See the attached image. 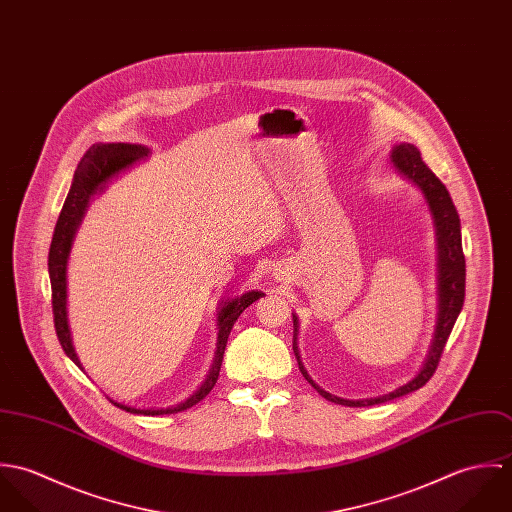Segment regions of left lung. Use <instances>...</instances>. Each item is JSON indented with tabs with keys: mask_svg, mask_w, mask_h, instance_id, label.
Listing matches in <instances>:
<instances>
[{
	"mask_svg": "<svg viewBox=\"0 0 512 512\" xmlns=\"http://www.w3.org/2000/svg\"><path fill=\"white\" fill-rule=\"evenodd\" d=\"M394 167L406 175L410 181H414L428 205L430 211L434 215V224H436V234H438V290H439V317L438 327H436V339L430 351V357L426 361V365L422 368V372L410 380L408 384L400 386L398 390L378 396V398H366V400H345V398H337L329 392H325L323 388H319L309 374L305 372V368L299 361V353L293 341V353L297 359V365L301 374L305 376V380L329 402L335 404H343V406H353V408H361V406H374V404H382L394 398H400L408 392H414L418 388H422L436 372L443 353V347L449 339V333L457 321V315L463 307V299H465V256H463V248H461V224H459V215L455 211V205L445 189V185L439 181L434 175V171L422 161V155L418 151V147L412 144H400V146L392 149L390 155ZM295 331H297V319H293Z\"/></svg>",
	"mask_w": 512,
	"mask_h": 512,
	"instance_id": "left-lung-1",
	"label": "left lung"
}]
</instances>
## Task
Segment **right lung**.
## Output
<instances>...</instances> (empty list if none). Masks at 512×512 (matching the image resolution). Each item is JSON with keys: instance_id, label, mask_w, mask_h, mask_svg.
<instances>
[{"instance_id": "add662e5", "label": "right lung", "mask_w": 512, "mask_h": 512, "mask_svg": "<svg viewBox=\"0 0 512 512\" xmlns=\"http://www.w3.org/2000/svg\"><path fill=\"white\" fill-rule=\"evenodd\" d=\"M149 149L144 146H132V144H94L90 147L74 173L73 187L67 195V201L63 205V211L57 220L55 226V234H53V242L49 248V276H51V293H53V319H55V331L59 337V343L63 347V351L67 353V357L73 361L74 365L80 366L78 357L74 353L73 343H71V331L67 325V258H69V250L73 244L74 230L78 226V222L84 215V209L90 201V195H94L102 183H106V179H110L114 173L122 171L124 167L132 165L134 161L146 157ZM264 293L248 292L228 303H224V307L219 313V347H217V359L215 365L211 368V374L207 376L205 384L185 402L171 406V408H163V410H138V408H130L124 404H118L114 400V406L130 412V414H144V416H163V414H177L183 412L195 404H199L217 384L219 378L220 365H222V357H224V349H226V341L230 335V329L234 325V321L240 317V313L252 305L256 299H260Z\"/></svg>"}]
</instances>
